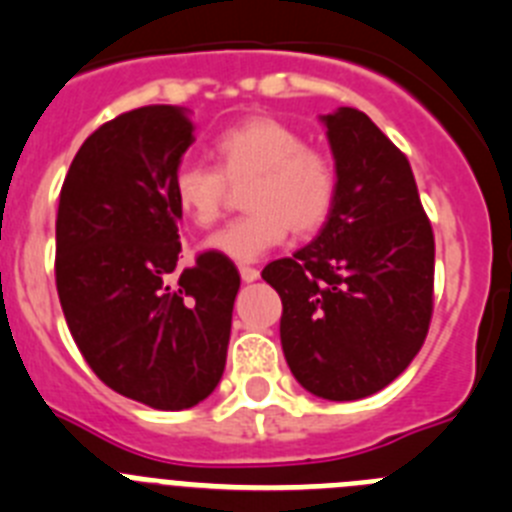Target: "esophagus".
<instances>
[{
  "label": "esophagus",
  "instance_id": "34e87169",
  "mask_svg": "<svg viewBox=\"0 0 512 512\" xmlns=\"http://www.w3.org/2000/svg\"><path fill=\"white\" fill-rule=\"evenodd\" d=\"M241 279L243 282H256L259 279V269H253V266H241Z\"/></svg>",
  "mask_w": 512,
  "mask_h": 512
}]
</instances>
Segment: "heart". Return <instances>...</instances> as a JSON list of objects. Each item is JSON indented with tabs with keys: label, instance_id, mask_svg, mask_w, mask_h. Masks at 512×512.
Segmentation results:
<instances>
[{
	"label": "heart",
	"instance_id": "b5f03b06",
	"mask_svg": "<svg viewBox=\"0 0 512 512\" xmlns=\"http://www.w3.org/2000/svg\"><path fill=\"white\" fill-rule=\"evenodd\" d=\"M215 166L184 161L171 194L194 225H212L228 200V184H246V215L207 238V251L233 261H256L297 235L318 233L336 207L338 171L333 158L307 146L302 133L277 117H248L212 140Z\"/></svg>",
	"mask_w": 512,
	"mask_h": 512
}]
</instances>
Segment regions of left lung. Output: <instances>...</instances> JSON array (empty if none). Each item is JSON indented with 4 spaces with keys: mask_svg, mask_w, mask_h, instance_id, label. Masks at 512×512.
<instances>
[{
    "mask_svg": "<svg viewBox=\"0 0 512 512\" xmlns=\"http://www.w3.org/2000/svg\"><path fill=\"white\" fill-rule=\"evenodd\" d=\"M338 194L315 241L261 277L282 297L284 359L323 400H361L408 369L433 315L431 220L408 156L369 117H323Z\"/></svg>",
    "mask_w": 512,
    "mask_h": 512,
    "instance_id": "8db88e82",
    "label": "left lung"
}]
</instances>
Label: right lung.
I'll return each instance as SVG.
<instances>
[{"label":"right lung","mask_w":512,"mask_h":512,"mask_svg":"<svg viewBox=\"0 0 512 512\" xmlns=\"http://www.w3.org/2000/svg\"><path fill=\"white\" fill-rule=\"evenodd\" d=\"M192 143L184 107L122 112L84 140L58 197L56 287L71 336L110 390L156 410L215 390L241 287L212 251L171 282L182 251L171 179Z\"/></svg>","instance_id":"add662e5"}]
</instances>
